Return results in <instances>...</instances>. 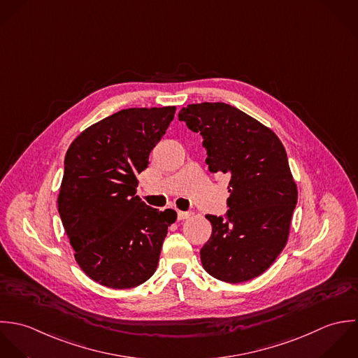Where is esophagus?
<instances>
[{
    "mask_svg": "<svg viewBox=\"0 0 358 358\" xmlns=\"http://www.w3.org/2000/svg\"><path fill=\"white\" fill-rule=\"evenodd\" d=\"M191 215H192L191 212H181V210L177 212V218H178V220H185V218H189Z\"/></svg>",
    "mask_w": 358,
    "mask_h": 358,
    "instance_id": "esophagus-1",
    "label": "esophagus"
}]
</instances>
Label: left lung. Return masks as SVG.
Segmentation results:
<instances>
[{"label":"left lung","instance_id":"1","mask_svg":"<svg viewBox=\"0 0 358 358\" xmlns=\"http://www.w3.org/2000/svg\"><path fill=\"white\" fill-rule=\"evenodd\" d=\"M178 120L201 133L209 170L231 177L228 220L206 215L213 231L202 266L222 282L250 281L270 268L289 238L297 187L285 148L271 129L222 102L187 105Z\"/></svg>","mask_w":358,"mask_h":358}]
</instances>
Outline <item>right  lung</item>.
Returning <instances> with one entry per match:
<instances>
[{
  "label": "right lung",
  "mask_w": 358,
  "mask_h": 358,
  "mask_svg": "<svg viewBox=\"0 0 358 358\" xmlns=\"http://www.w3.org/2000/svg\"><path fill=\"white\" fill-rule=\"evenodd\" d=\"M174 113L176 106L123 109L81 131L66 152L58 210L77 264L101 285L136 287L156 271L177 213L146 206L137 174Z\"/></svg>",
  "instance_id": "right-lung-1"
}]
</instances>
